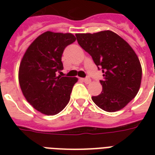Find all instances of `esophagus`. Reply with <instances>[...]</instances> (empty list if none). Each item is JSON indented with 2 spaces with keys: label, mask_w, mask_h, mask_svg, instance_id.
I'll return each instance as SVG.
<instances>
[{
  "label": "esophagus",
  "mask_w": 155,
  "mask_h": 155,
  "mask_svg": "<svg viewBox=\"0 0 155 155\" xmlns=\"http://www.w3.org/2000/svg\"><path fill=\"white\" fill-rule=\"evenodd\" d=\"M82 80L84 83H86V84H89V83L91 82V79H90V78H88V77L84 78V79H82Z\"/></svg>",
  "instance_id": "esophagus-1"
}]
</instances>
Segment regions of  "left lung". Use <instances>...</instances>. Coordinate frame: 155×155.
I'll list each match as a JSON object with an SVG mask.
<instances>
[{
  "label": "left lung",
  "mask_w": 155,
  "mask_h": 155,
  "mask_svg": "<svg viewBox=\"0 0 155 155\" xmlns=\"http://www.w3.org/2000/svg\"><path fill=\"white\" fill-rule=\"evenodd\" d=\"M75 36L104 73V80H100L102 92L92 97L93 102L106 112L123 108L137 94L142 81V67L134 51L110 30Z\"/></svg>",
  "instance_id": "8db88e82"
}]
</instances>
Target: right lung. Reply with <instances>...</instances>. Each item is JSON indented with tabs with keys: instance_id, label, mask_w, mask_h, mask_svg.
I'll return each instance as SVG.
<instances>
[{
	"instance_id": "1",
	"label": "right lung",
	"mask_w": 155,
	"mask_h": 155,
	"mask_svg": "<svg viewBox=\"0 0 155 155\" xmlns=\"http://www.w3.org/2000/svg\"><path fill=\"white\" fill-rule=\"evenodd\" d=\"M76 38L72 34L47 31L39 35L26 50L21 61L18 80L25 99L46 115H55L70 101L78 79L57 75L63 69L62 55Z\"/></svg>"
}]
</instances>
